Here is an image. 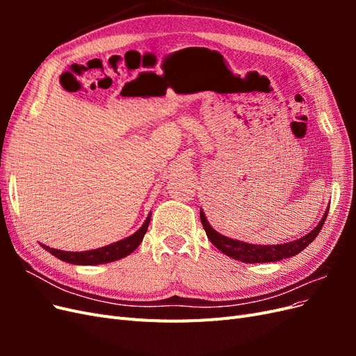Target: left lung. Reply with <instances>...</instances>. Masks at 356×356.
I'll list each match as a JSON object with an SVG mask.
<instances>
[{
    "label": "left lung",
    "instance_id": "obj_1",
    "mask_svg": "<svg viewBox=\"0 0 356 356\" xmlns=\"http://www.w3.org/2000/svg\"><path fill=\"white\" fill-rule=\"evenodd\" d=\"M327 215H328V208L324 213V217H322V220L318 222V225L314 230L309 232L305 236H301L300 239L291 241L288 243H279V245H255V243H248L243 241L227 238V236H224L212 229V225L207 220V215H204L202 209H200V221L203 224L204 232H207L208 239L213 243V246H217L222 254L229 255L238 261L252 264V263L279 261V260H284V258L297 255L298 252L303 251L306 246H309L315 241V238L322 229V225L325 222Z\"/></svg>",
    "mask_w": 356,
    "mask_h": 356
}]
</instances>
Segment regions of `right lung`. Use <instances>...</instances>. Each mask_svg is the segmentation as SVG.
<instances>
[{"label": "right lung", "instance_id": "right-lung-1", "mask_svg": "<svg viewBox=\"0 0 356 356\" xmlns=\"http://www.w3.org/2000/svg\"><path fill=\"white\" fill-rule=\"evenodd\" d=\"M149 220H152V212L148 213L147 220L144 224L139 227L134 234L129 236V238H124L118 242L110 243L102 248H96V250L90 251H81V252H71V251H60L55 250V248H50L47 245L40 243L46 251H49L51 255L58 257L59 260L67 261L71 264H79V266H95V264H105V263H111L120 260L123 257H127L129 254H132L139 243L143 242L144 236L147 233Z\"/></svg>", "mask_w": 356, "mask_h": 356}]
</instances>
